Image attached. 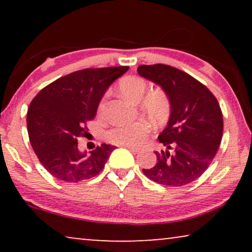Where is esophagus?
Instances as JSON below:
<instances>
[{"instance_id":"esophagus-1","label":"esophagus","mask_w":252,"mask_h":252,"mask_svg":"<svg viewBox=\"0 0 252 252\" xmlns=\"http://www.w3.org/2000/svg\"><path fill=\"white\" fill-rule=\"evenodd\" d=\"M120 147H124V148H127V149H129L132 153H139L140 149L139 148L134 147V146H129V144H120Z\"/></svg>"}]
</instances>
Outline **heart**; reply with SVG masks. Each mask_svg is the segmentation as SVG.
I'll return each mask as SVG.
<instances>
[{"label": "heart", "mask_w": 252, "mask_h": 252, "mask_svg": "<svg viewBox=\"0 0 252 252\" xmlns=\"http://www.w3.org/2000/svg\"><path fill=\"white\" fill-rule=\"evenodd\" d=\"M120 92L129 101L137 102L141 98V106L156 122H164L170 113V102L163 92L155 91L146 94L148 85L144 79L140 77H127L120 82ZM104 109V101L99 103L98 111L102 112ZM151 125L147 120L124 124L115 127L109 132V139L117 144H129L136 146L140 144L150 132Z\"/></svg>", "instance_id": "heart-1"}]
</instances>
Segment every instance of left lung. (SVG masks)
<instances>
[{"instance_id":"obj_1","label":"left lung","mask_w":252,"mask_h":252,"mask_svg":"<svg viewBox=\"0 0 252 252\" xmlns=\"http://www.w3.org/2000/svg\"><path fill=\"white\" fill-rule=\"evenodd\" d=\"M137 73L159 86L170 102V118L158 136L166 150L155 151L157 163L143 168L150 180L181 187L206 171L222 137V113L215 95L186 72L164 64L140 65Z\"/></svg>"}]
</instances>
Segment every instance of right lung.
I'll return each mask as SVG.
<instances>
[{
	"mask_svg": "<svg viewBox=\"0 0 252 252\" xmlns=\"http://www.w3.org/2000/svg\"><path fill=\"white\" fill-rule=\"evenodd\" d=\"M128 66L86 68L62 77L31 102L27 130L40 163L58 180L79 182L103 170L115 146L103 143L80 151L78 139L87 135L86 123L95 118L99 102Z\"/></svg>",
	"mask_w": 252,
	"mask_h": 252,
	"instance_id": "right-lung-1",
	"label": "right lung"
}]
</instances>
